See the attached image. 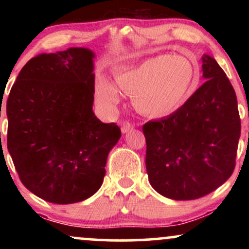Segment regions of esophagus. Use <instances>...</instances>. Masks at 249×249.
<instances>
[{
  "mask_svg": "<svg viewBox=\"0 0 249 249\" xmlns=\"http://www.w3.org/2000/svg\"><path fill=\"white\" fill-rule=\"evenodd\" d=\"M133 127H134V125L131 124V123H128V122H123V124H122V126H121V131H122V133L124 134V133H127L128 131L132 130Z\"/></svg>",
  "mask_w": 249,
  "mask_h": 249,
  "instance_id": "obj_1",
  "label": "esophagus"
}]
</instances>
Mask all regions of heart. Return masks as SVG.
<instances>
[{
  "mask_svg": "<svg viewBox=\"0 0 249 249\" xmlns=\"http://www.w3.org/2000/svg\"><path fill=\"white\" fill-rule=\"evenodd\" d=\"M119 90L133 97V105L142 115L160 118L176 112L194 90L196 69L185 56L159 55L117 73ZM119 91L107 78L96 87V102L104 110L118 104Z\"/></svg>",
  "mask_w": 249,
  "mask_h": 249,
  "instance_id": "obj_1",
  "label": "heart"
}]
</instances>
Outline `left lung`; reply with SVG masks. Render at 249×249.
I'll return each mask as SVG.
<instances>
[{
    "mask_svg": "<svg viewBox=\"0 0 249 249\" xmlns=\"http://www.w3.org/2000/svg\"><path fill=\"white\" fill-rule=\"evenodd\" d=\"M201 59L206 82L176 112L142 126L148 181L168 199L207 196L235 166L241 133L235 91L213 57Z\"/></svg>",
    "mask_w": 249,
    "mask_h": 249,
    "instance_id": "obj_1",
    "label": "left lung"
}]
</instances>
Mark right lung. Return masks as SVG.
Returning a JSON list of instances; mask_svg holds the SVG:
<instances>
[{
    "mask_svg": "<svg viewBox=\"0 0 249 249\" xmlns=\"http://www.w3.org/2000/svg\"><path fill=\"white\" fill-rule=\"evenodd\" d=\"M95 56L88 48L39 53L22 68L8 97L7 145L19 179L53 204L92 196L122 136L92 111Z\"/></svg>",
    "mask_w": 249,
    "mask_h": 249,
    "instance_id": "add662e5",
    "label": "right lung"
}]
</instances>
